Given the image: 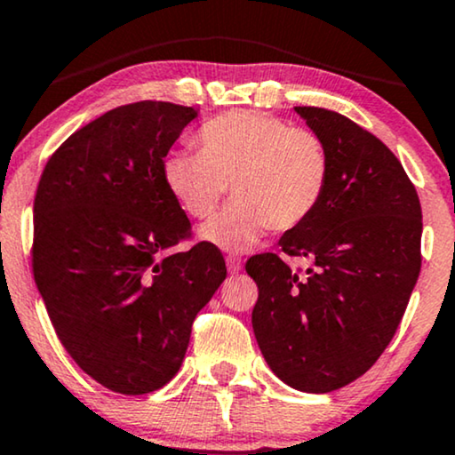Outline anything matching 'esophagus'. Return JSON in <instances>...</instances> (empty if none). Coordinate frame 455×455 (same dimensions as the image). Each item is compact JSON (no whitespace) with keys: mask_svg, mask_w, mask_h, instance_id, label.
<instances>
[{"mask_svg":"<svg viewBox=\"0 0 455 455\" xmlns=\"http://www.w3.org/2000/svg\"><path fill=\"white\" fill-rule=\"evenodd\" d=\"M227 268L231 275H237V272L241 270V259L239 256H227Z\"/></svg>","mask_w":455,"mask_h":455,"instance_id":"1","label":"esophagus"}]
</instances>
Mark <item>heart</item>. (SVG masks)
<instances>
[{
  "mask_svg": "<svg viewBox=\"0 0 455 455\" xmlns=\"http://www.w3.org/2000/svg\"><path fill=\"white\" fill-rule=\"evenodd\" d=\"M199 151L174 149L164 160V180L191 218L214 216L227 197L235 202L202 237L241 251L268 231L287 233L323 204L331 156L323 137L266 114L235 110L216 116L197 135Z\"/></svg>",
  "mask_w": 455,
  "mask_h": 455,
  "instance_id": "b5f03b06",
  "label": "heart"
}]
</instances>
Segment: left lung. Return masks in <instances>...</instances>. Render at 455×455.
I'll list each match as a JSON object with an SVG mask.
<instances>
[{
	"mask_svg": "<svg viewBox=\"0 0 455 455\" xmlns=\"http://www.w3.org/2000/svg\"><path fill=\"white\" fill-rule=\"evenodd\" d=\"M295 112L323 137L331 179L323 204L278 241L314 268L256 253L251 324L264 360L289 387L329 393L354 383L395 335L420 275L422 210L395 154L354 120L324 108Z\"/></svg>",
	"mask_w": 455,
	"mask_h": 455,
	"instance_id": "1",
	"label": "left lung"
}]
</instances>
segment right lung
<instances>
[{
	"instance_id": "add662e5",
	"label": "right lung",
	"mask_w": 455,
	"mask_h": 455,
	"mask_svg": "<svg viewBox=\"0 0 455 455\" xmlns=\"http://www.w3.org/2000/svg\"><path fill=\"white\" fill-rule=\"evenodd\" d=\"M197 112L137 101L66 139L35 193L33 275L64 349L123 395L164 387L191 324L227 278L220 250L193 237L164 157Z\"/></svg>"
}]
</instances>
